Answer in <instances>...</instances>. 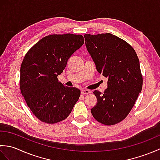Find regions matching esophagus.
Listing matches in <instances>:
<instances>
[{"instance_id":"esophagus-1","label":"esophagus","mask_w":160,"mask_h":160,"mask_svg":"<svg viewBox=\"0 0 160 160\" xmlns=\"http://www.w3.org/2000/svg\"><path fill=\"white\" fill-rule=\"evenodd\" d=\"M91 93V91L89 90H87V89H82L81 91V94L82 95H87Z\"/></svg>"}]
</instances>
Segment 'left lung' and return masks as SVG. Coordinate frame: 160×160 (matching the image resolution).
Listing matches in <instances>:
<instances>
[{
  "mask_svg": "<svg viewBox=\"0 0 160 160\" xmlns=\"http://www.w3.org/2000/svg\"><path fill=\"white\" fill-rule=\"evenodd\" d=\"M84 37L98 71L108 78L103 93L93 91L98 102L91 113L103 124L119 123L127 116L142 91L143 79L138 57L128 43L111 33Z\"/></svg>",
  "mask_w": 160,
  "mask_h": 160,
  "instance_id": "obj_1",
  "label": "left lung"
}]
</instances>
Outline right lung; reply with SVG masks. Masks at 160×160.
<instances>
[{
  "mask_svg": "<svg viewBox=\"0 0 160 160\" xmlns=\"http://www.w3.org/2000/svg\"><path fill=\"white\" fill-rule=\"evenodd\" d=\"M84 41L82 35H49L26 53L20 67V89L30 110L40 121L55 124L65 120L79 99L80 89L64 86L57 77Z\"/></svg>",
  "mask_w": 160,
  "mask_h": 160,
  "instance_id": "add662e5",
  "label": "right lung"
}]
</instances>
